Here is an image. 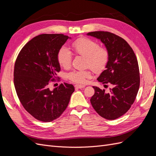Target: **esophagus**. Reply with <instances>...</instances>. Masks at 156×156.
Listing matches in <instances>:
<instances>
[{"label": "esophagus", "instance_id": "esophagus-1", "mask_svg": "<svg viewBox=\"0 0 156 156\" xmlns=\"http://www.w3.org/2000/svg\"><path fill=\"white\" fill-rule=\"evenodd\" d=\"M75 88H84L85 87L84 85H80V84H76V85H75Z\"/></svg>", "mask_w": 156, "mask_h": 156}]
</instances>
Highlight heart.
Masks as SVG:
<instances>
[{"instance_id":"heart-1","label":"heart","mask_w":156,"mask_h":156,"mask_svg":"<svg viewBox=\"0 0 156 156\" xmlns=\"http://www.w3.org/2000/svg\"><path fill=\"white\" fill-rule=\"evenodd\" d=\"M75 53L86 57V66L93 72L100 73L104 69L108 60V53L106 49L100 48L97 42L87 37H80L72 45ZM59 64L64 68H68L71 66L72 55L66 48H61L57 55ZM91 77L88 70H74L68 75V79L73 83L83 84Z\"/></svg>"}]
</instances>
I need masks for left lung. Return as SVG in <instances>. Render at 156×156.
Returning a JSON list of instances; mask_svg holds the SVG:
<instances>
[{
  "label": "left lung",
  "mask_w": 156,
  "mask_h": 156,
  "mask_svg": "<svg viewBox=\"0 0 156 156\" xmlns=\"http://www.w3.org/2000/svg\"><path fill=\"white\" fill-rule=\"evenodd\" d=\"M100 40L108 53L105 69L98 77L99 82L109 83L108 92L93 87L95 93L91 104L101 117L115 120L128 111L133 104L140 85L137 60L127 42L112 33L96 31L87 34Z\"/></svg>",
  "instance_id": "1"
}]
</instances>
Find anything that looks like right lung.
I'll return each instance as SVG.
<instances>
[{"mask_svg":"<svg viewBox=\"0 0 156 156\" xmlns=\"http://www.w3.org/2000/svg\"><path fill=\"white\" fill-rule=\"evenodd\" d=\"M68 39L71 37L62 34L38 35L23 47L16 59L13 82L17 96L25 109L40 121L58 119L75 90L66 83L53 90L49 87L60 70L57 55Z\"/></svg>","mask_w":156,"mask_h":156,"instance_id":"obj_1","label":"right lung"}]
</instances>
